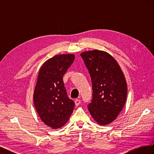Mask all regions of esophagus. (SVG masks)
I'll list each match as a JSON object with an SVG mask.
<instances>
[{"instance_id":"34e87169","label":"esophagus","mask_w":154,"mask_h":154,"mask_svg":"<svg viewBox=\"0 0 154 154\" xmlns=\"http://www.w3.org/2000/svg\"><path fill=\"white\" fill-rule=\"evenodd\" d=\"M80 103H81V101L80 100H78V99H76L75 100V105L76 106H78L80 104Z\"/></svg>"}]
</instances>
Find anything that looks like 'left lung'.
<instances>
[{"label": "left lung", "mask_w": 154, "mask_h": 154, "mask_svg": "<svg viewBox=\"0 0 154 154\" xmlns=\"http://www.w3.org/2000/svg\"><path fill=\"white\" fill-rule=\"evenodd\" d=\"M81 57L92 81V98L88 109L97 123L108 125L117 118L127 100L124 74L116 60L105 51H88Z\"/></svg>", "instance_id": "obj_1"}]
</instances>
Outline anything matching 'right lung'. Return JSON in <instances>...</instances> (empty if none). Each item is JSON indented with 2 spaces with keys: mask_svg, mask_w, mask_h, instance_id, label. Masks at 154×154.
Masks as SVG:
<instances>
[{
  "mask_svg": "<svg viewBox=\"0 0 154 154\" xmlns=\"http://www.w3.org/2000/svg\"><path fill=\"white\" fill-rule=\"evenodd\" d=\"M74 60V54L56 55L42 66L33 101L42 121L54 129L62 127L72 113L74 102L69 98L63 76Z\"/></svg>",
  "mask_w": 154,
  "mask_h": 154,
  "instance_id": "add662e5",
  "label": "right lung"
}]
</instances>
